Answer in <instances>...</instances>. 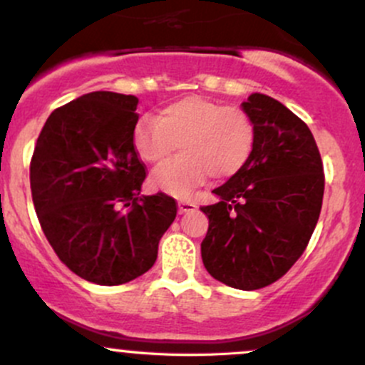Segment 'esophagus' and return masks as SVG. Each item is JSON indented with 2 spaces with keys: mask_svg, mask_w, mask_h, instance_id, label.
I'll return each mask as SVG.
<instances>
[{
  "mask_svg": "<svg viewBox=\"0 0 365 365\" xmlns=\"http://www.w3.org/2000/svg\"><path fill=\"white\" fill-rule=\"evenodd\" d=\"M197 207V204L187 201V199H180L178 201V211L180 213H189V211H194Z\"/></svg>",
  "mask_w": 365,
  "mask_h": 365,
  "instance_id": "34e87169",
  "label": "esophagus"
}]
</instances>
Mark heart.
<instances>
[{"label": "heart", "instance_id": "obj_1", "mask_svg": "<svg viewBox=\"0 0 365 365\" xmlns=\"http://www.w3.org/2000/svg\"><path fill=\"white\" fill-rule=\"evenodd\" d=\"M131 142L143 163L158 164L180 147V158L150 176L154 189L185 197L207 176L227 180L250 161L256 143L253 118L241 107L216 100L183 97L159 110L158 118L135 124Z\"/></svg>", "mask_w": 365, "mask_h": 365}]
</instances>
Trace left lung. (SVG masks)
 <instances>
[{
    "label": "left lung",
    "mask_w": 365,
    "mask_h": 365,
    "mask_svg": "<svg viewBox=\"0 0 365 365\" xmlns=\"http://www.w3.org/2000/svg\"><path fill=\"white\" fill-rule=\"evenodd\" d=\"M256 143L250 161L202 206L210 228L201 242L211 277L242 291L279 280L307 250L322 207L324 166L298 115L275 98L250 95Z\"/></svg>",
    "instance_id": "obj_1"
}]
</instances>
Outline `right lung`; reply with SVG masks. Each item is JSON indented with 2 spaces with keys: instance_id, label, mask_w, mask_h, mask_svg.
<instances>
[{
  "instance_id": "right-lung-1",
  "label": "right lung",
  "mask_w": 365,
  "mask_h": 365,
  "mask_svg": "<svg viewBox=\"0 0 365 365\" xmlns=\"http://www.w3.org/2000/svg\"><path fill=\"white\" fill-rule=\"evenodd\" d=\"M133 95L93 91L50 114L31 159L39 225L60 262L88 282L119 286L155 263L176 201L142 195Z\"/></svg>"
}]
</instances>
